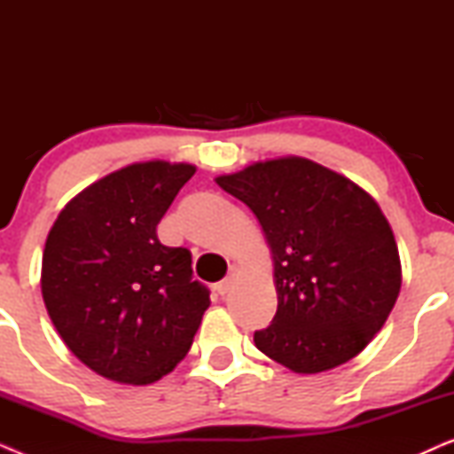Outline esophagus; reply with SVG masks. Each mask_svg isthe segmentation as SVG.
I'll return each mask as SVG.
<instances>
[{"label":"esophagus","mask_w":454,"mask_h":454,"mask_svg":"<svg viewBox=\"0 0 454 454\" xmlns=\"http://www.w3.org/2000/svg\"><path fill=\"white\" fill-rule=\"evenodd\" d=\"M238 281H239V270L238 269H231L229 270V275L223 278L221 283H216V287H215V291L219 295H227L229 291H231L235 285H238Z\"/></svg>","instance_id":"1"}]
</instances>
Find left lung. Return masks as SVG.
Returning a JSON list of instances; mask_svg holds the SVG:
<instances>
[{
    "instance_id": "obj_1",
    "label": "left lung",
    "mask_w": 454,
    "mask_h": 454,
    "mask_svg": "<svg viewBox=\"0 0 454 454\" xmlns=\"http://www.w3.org/2000/svg\"><path fill=\"white\" fill-rule=\"evenodd\" d=\"M256 215L272 254L277 314L254 333L264 356L318 374L362 353L401 291V258L378 202L303 157L258 160L215 179Z\"/></svg>"
}]
</instances>
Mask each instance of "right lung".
<instances>
[{
    "label": "right lung",
    "mask_w": 454,
    "mask_h": 454,
    "mask_svg": "<svg viewBox=\"0 0 454 454\" xmlns=\"http://www.w3.org/2000/svg\"><path fill=\"white\" fill-rule=\"evenodd\" d=\"M196 173L145 160L97 179L61 208L47 235L41 294L74 356L98 376L145 387L190 351L208 289L192 254L167 247L157 225Z\"/></svg>",
    "instance_id": "add662e5"
}]
</instances>
